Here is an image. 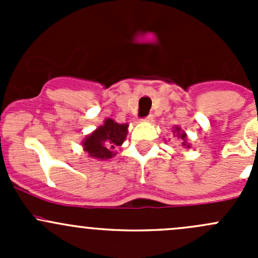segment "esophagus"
I'll return each instance as SVG.
<instances>
[{"instance_id":"obj_1","label":"esophagus","mask_w":258,"mask_h":258,"mask_svg":"<svg viewBox=\"0 0 258 258\" xmlns=\"http://www.w3.org/2000/svg\"><path fill=\"white\" fill-rule=\"evenodd\" d=\"M144 121H146V122H152L153 121V116H152V114H148V116L145 117Z\"/></svg>"}]
</instances>
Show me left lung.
<instances>
[{"instance_id": "1", "label": "left lung", "mask_w": 258, "mask_h": 258, "mask_svg": "<svg viewBox=\"0 0 258 258\" xmlns=\"http://www.w3.org/2000/svg\"><path fill=\"white\" fill-rule=\"evenodd\" d=\"M175 131H179V128H178V127H176V130H175ZM177 135H179V139H181L182 140V141H183V142H182V145H183V146H186V141H184V139H186V135H184V134H177ZM187 147H189V146L188 145H187Z\"/></svg>"}]
</instances>
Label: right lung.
Returning a JSON list of instances; mask_svg holds the SVG:
<instances>
[{"instance_id": "obj_1", "label": "right lung", "mask_w": 258, "mask_h": 258, "mask_svg": "<svg viewBox=\"0 0 258 258\" xmlns=\"http://www.w3.org/2000/svg\"><path fill=\"white\" fill-rule=\"evenodd\" d=\"M128 124H118L108 118L103 126H100L92 135L83 141V148L91 157L106 160L116 155L113 148L123 144L127 136Z\"/></svg>"}]
</instances>
